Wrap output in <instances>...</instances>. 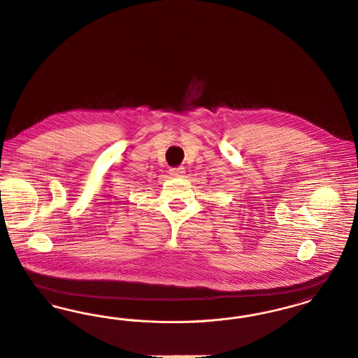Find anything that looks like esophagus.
I'll return each instance as SVG.
<instances>
[{
    "instance_id": "1",
    "label": "esophagus",
    "mask_w": 358,
    "mask_h": 358,
    "mask_svg": "<svg viewBox=\"0 0 358 358\" xmlns=\"http://www.w3.org/2000/svg\"><path fill=\"white\" fill-rule=\"evenodd\" d=\"M185 168L183 167H176V168H171L169 169V173L173 176V178H182L183 175H185Z\"/></svg>"
}]
</instances>
